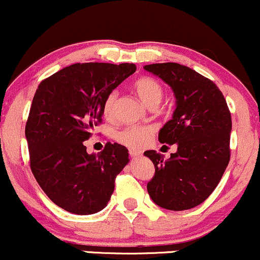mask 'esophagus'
Returning <instances> with one entry per match:
<instances>
[{"label": "esophagus", "mask_w": 260, "mask_h": 260, "mask_svg": "<svg viewBox=\"0 0 260 260\" xmlns=\"http://www.w3.org/2000/svg\"><path fill=\"white\" fill-rule=\"evenodd\" d=\"M129 153H130V156L133 157V158H136V157H140V156H141V151L133 150V148H131V150L129 151Z\"/></svg>", "instance_id": "1"}]
</instances>
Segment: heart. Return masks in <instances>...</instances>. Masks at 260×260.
Returning <instances> with one entry per match:
<instances>
[{"label":"heart","mask_w":260,"mask_h":260,"mask_svg":"<svg viewBox=\"0 0 260 260\" xmlns=\"http://www.w3.org/2000/svg\"><path fill=\"white\" fill-rule=\"evenodd\" d=\"M134 89L141 102L147 107L158 106L163 98V88L161 83L151 77H141L134 83ZM118 93L112 91L104 99L103 114L106 118H110L114 110V104ZM153 135V127L148 125H131L116 134V140L122 145L131 148H141L150 141Z\"/></svg>","instance_id":"obj_1"}]
</instances>
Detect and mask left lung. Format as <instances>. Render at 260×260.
<instances>
[{
	"mask_svg": "<svg viewBox=\"0 0 260 260\" xmlns=\"http://www.w3.org/2000/svg\"><path fill=\"white\" fill-rule=\"evenodd\" d=\"M144 69L168 84L176 98V109L159 130L158 140L176 144L177 152L166 161L153 150L144 152L154 165L148 195L163 209L195 208L214 191L229 165V107L216 84L190 67L166 62Z\"/></svg>",
	"mask_w": 260,
	"mask_h": 260,
	"instance_id": "8db88e82",
	"label": "left lung"
}]
</instances>
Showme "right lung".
<instances>
[{
	"instance_id": "1",
	"label": "right lung",
	"mask_w": 260,
	"mask_h": 260,
	"mask_svg": "<svg viewBox=\"0 0 260 260\" xmlns=\"http://www.w3.org/2000/svg\"><path fill=\"white\" fill-rule=\"evenodd\" d=\"M135 71L134 63H74L38 87L25 125L30 168L61 209L92 215L110 200L129 151L108 142L102 152L89 154L83 142L101 122L107 95Z\"/></svg>"
}]
</instances>
